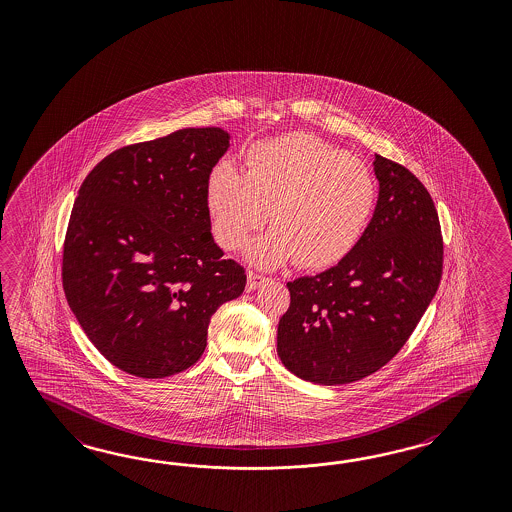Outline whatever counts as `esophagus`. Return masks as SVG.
Returning a JSON list of instances; mask_svg holds the SVG:
<instances>
[{
    "mask_svg": "<svg viewBox=\"0 0 512 512\" xmlns=\"http://www.w3.org/2000/svg\"><path fill=\"white\" fill-rule=\"evenodd\" d=\"M265 280H267V278L262 276V274L252 273V271H249V274H247V287L252 291V289L262 286Z\"/></svg>",
    "mask_w": 512,
    "mask_h": 512,
    "instance_id": "34e87169",
    "label": "esophagus"
}]
</instances>
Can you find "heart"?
I'll return each mask as SVG.
<instances>
[{"label":"heart","instance_id":"obj_1","mask_svg":"<svg viewBox=\"0 0 512 512\" xmlns=\"http://www.w3.org/2000/svg\"><path fill=\"white\" fill-rule=\"evenodd\" d=\"M369 167L343 149L295 132L254 143L245 173L219 162L206 180L215 239L236 250L267 219L273 228L247 249L252 263L304 269L343 260L369 225L376 204Z\"/></svg>","mask_w":512,"mask_h":512}]
</instances>
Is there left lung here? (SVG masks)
Segmentation results:
<instances>
[{"label":"left lung","mask_w":512,"mask_h":512,"mask_svg":"<svg viewBox=\"0 0 512 512\" xmlns=\"http://www.w3.org/2000/svg\"><path fill=\"white\" fill-rule=\"evenodd\" d=\"M380 195L356 247L332 269L287 282L278 357L302 380L343 385L393 359L439 289V214L424 184L376 155Z\"/></svg>","instance_id":"left-lung-1"}]
</instances>
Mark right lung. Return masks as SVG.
<instances>
[{"label":"right lung","instance_id":"obj_1","mask_svg":"<svg viewBox=\"0 0 512 512\" xmlns=\"http://www.w3.org/2000/svg\"><path fill=\"white\" fill-rule=\"evenodd\" d=\"M228 145V132L204 127L121 147L75 199L64 293L88 339L127 374L190 369L212 315L245 289V269L223 260L206 206V180Z\"/></svg>","mask_w":512,"mask_h":512}]
</instances>
